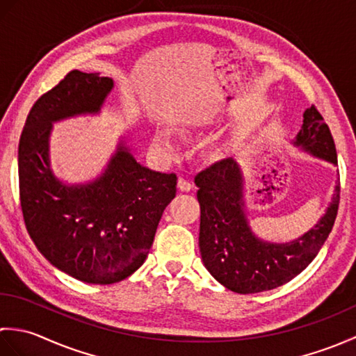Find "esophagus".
I'll list each match as a JSON object with an SVG mask.
<instances>
[{"mask_svg": "<svg viewBox=\"0 0 356 356\" xmlns=\"http://www.w3.org/2000/svg\"><path fill=\"white\" fill-rule=\"evenodd\" d=\"M177 186L180 191H191L193 190V184L190 182V180L185 179V177H179V182H177Z\"/></svg>", "mask_w": 356, "mask_h": 356, "instance_id": "1", "label": "esophagus"}]
</instances>
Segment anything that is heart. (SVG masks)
I'll return each instance as SVG.
<instances>
[{
  "label": "heart",
  "instance_id": "heart-1",
  "mask_svg": "<svg viewBox=\"0 0 356 356\" xmlns=\"http://www.w3.org/2000/svg\"><path fill=\"white\" fill-rule=\"evenodd\" d=\"M159 142H162L163 145H171V136L166 131L159 133Z\"/></svg>",
  "mask_w": 356,
  "mask_h": 356
}]
</instances>
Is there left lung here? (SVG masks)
<instances>
[{
  "mask_svg": "<svg viewBox=\"0 0 356 356\" xmlns=\"http://www.w3.org/2000/svg\"><path fill=\"white\" fill-rule=\"evenodd\" d=\"M295 145L337 163L335 142L315 105L303 115ZM200 203L199 245L202 260L218 283L237 293L270 291L291 282L311 263L334 228L339 184L321 220L303 237L286 245L257 238L243 211V179L237 162L228 157L197 172Z\"/></svg>",
  "mask_w": 356,
  "mask_h": 356,
  "instance_id": "8db88e82",
  "label": "left lung"
}]
</instances>
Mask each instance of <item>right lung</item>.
<instances>
[{
  "instance_id": "obj_1",
  "label": "right lung",
  "mask_w": 356,
  "mask_h": 356,
  "mask_svg": "<svg viewBox=\"0 0 356 356\" xmlns=\"http://www.w3.org/2000/svg\"><path fill=\"white\" fill-rule=\"evenodd\" d=\"M113 79L72 70L38 99L18 147L19 202L30 238L59 270L81 282L111 284L142 266L163 209L177 191L174 172L136 162L120 143L93 184L67 186L49 162L51 122L97 113Z\"/></svg>"
}]
</instances>
